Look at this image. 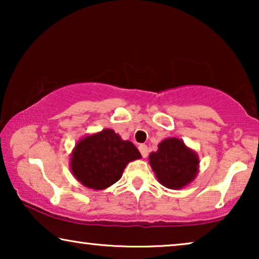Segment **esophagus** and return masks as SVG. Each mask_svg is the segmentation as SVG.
Masks as SVG:
<instances>
[{"label":"esophagus","instance_id":"obj_1","mask_svg":"<svg viewBox=\"0 0 259 259\" xmlns=\"http://www.w3.org/2000/svg\"><path fill=\"white\" fill-rule=\"evenodd\" d=\"M139 151H140V153H141V155H143L144 158L147 157V154H148V148H147L146 145H145V144L139 145Z\"/></svg>","mask_w":259,"mask_h":259}]
</instances>
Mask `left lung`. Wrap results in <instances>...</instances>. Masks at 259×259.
Masks as SVG:
<instances>
[{"mask_svg":"<svg viewBox=\"0 0 259 259\" xmlns=\"http://www.w3.org/2000/svg\"><path fill=\"white\" fill-rule=\"evenodd\" d=\"M197 154L177 138L162 140L157 152L150 154V165L162 185L167 189H182L190 184L198 172Z\"/></svg>","mask_w":259,"mask_h":259,"instance_id":"1","label":"left lung"}]
</instances>
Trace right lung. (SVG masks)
I'll return each instance as SVG.
<instances>
[{
	"label": "right lung",
	"mask_w": 259,
	"mask_h": 259,
	"mask_svg": "<svg viewBox=\"0 0 259 259\" xmlns=\"http://www.w3.org/2000/svg\"><path fill=\"white\" fill-rule=\"evenodd\" d=\"M139 158L140 152L131 141L121 140L113 130H104L76 144L70 168L82 185L104 190L121 178L130 161Z\"/></svg>",
	"instance_id": "obj_1"
}]
</instances>
